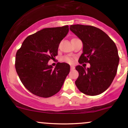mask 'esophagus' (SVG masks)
<instances>
[{"label":"esophagus","instance_id":"1","mask_svg":"<svg viewBox=\"0 0 128 128\" xmlns=\"http://www.w3.org/2000/svg\"><path fill=\"white\" fill-rule=\"evenodd\" d=\"M74 68H75V67H74V66H70V70H74Z\"/></svg>","mask_w":128,"mask_h":128}]
</instances>
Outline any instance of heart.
I'll return each mask as SVG.
<instances>
[{
    "label": "heart",
    "instance_id": "obj_1",
    "mask_svg": "<svg viewBox=\"0 0 128 128\" xmlns=\"http://www.w3.org/2000/svg\"><path fill=\"white\" fill-rule=\"evenodd\" d=\"M73 39H74V38H73L72 40H73ZM61 61H64V62H67V63H68V64H72L73 63V59L72 57L70 56H68V55L64 56L61 58Z\"/></svg>",
    "mask_w": 128,
    "mask_h": 128
}]
</instances>
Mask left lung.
I'll return each mask as SVG.
<instances>
[{
	"label": "left lung",
	"mask_w": 128,
	"mask_h": 128,
	"mask_svg": "<svg viewBox=\"0 0 128 128\" xmlns=\"http://www.w3.org/2000/svg\"><path fill=\"white\" fill-rule=\"evenodd\" d=\"M70 29L83 43L79 63L90 64L86 69L76 66L79 76L76 86L85 94H100L111 86L117 73L119 56L116 44L106 33L94 26L74 24Z\"/></svg>",
	"instance_id": "1"
}]
</instances>
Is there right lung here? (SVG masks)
<instances>
[{
    "label": "right lung",
    "instance_id": "add662e5",
    "mask_svg": "<svg viewBox=\"0 0 128 128\" xmlns=\"http://www.w3.org/2000/svg\"><path fill=\"white\" fill-rule=\"evenodd\" d=\"M68 30L67 25L39 30L28 36L16 53V72L23 86L34 95L49 98L62 87L70 66L58 62L53 68L48 64L58 55L60 42Z\"/></svg>",
    "mask_w": 128,
    "mask_h": 128
}]
</instances>
